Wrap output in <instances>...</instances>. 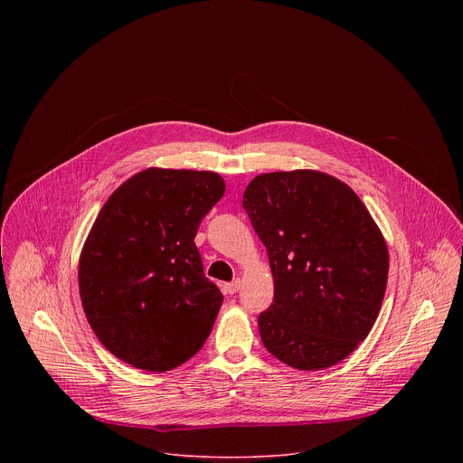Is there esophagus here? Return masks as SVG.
Returning a JSON list of instances; mask_svg holds the SVG:
<instances>
[{"mask_svg":"<svg viewBox=\"0 0 463 463\" xmlns=\"http://www.w3.org/2000/svg\"><path fill=\"white\" fill-rule=\"evenodd\" d=\"M240 286H241V282H240V280H234V282H231V284L225 286V291H227L229 295H234V293H238Z\"/></svg>","mask_w":463,"mask_h":463,"instance_id":"obj_1","label":"esophagus"}]
</instances>
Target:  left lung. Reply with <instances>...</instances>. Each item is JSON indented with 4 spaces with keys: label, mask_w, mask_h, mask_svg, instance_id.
<instances>
[{
    "label": "left lung",
    "mask_w": 463,
    "mask_h": 463,
    "mask_svg": "<svg viewBox=\"0 0 463 463\" xmlns=\"http://www.w3.org/2000/svg\"><path fill=\"white\" fill-rule=\"evenodd\" d=\"M241 205L275 280L258 317L263 346L297 370L341 363L368 337L388 280V247L368 209L317 170L260 174Z\"/></svg>",
    "instance_id": "8db88e82"
}]
</instances>
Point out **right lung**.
I'll use <instances>...</instances> for the list:
<instances>
[{
	"label": "right lung",
	"mask_w": 463,
	"mask_h": 463,
	"mask_svg": "<svg viewBox=\"0 0 463 463\" xmlns=\"http://www.w3.org/2000/svg\"><path fill=\"white\" fill-rule=\"evenodd\" d=\"M216 172L146 168L100 209L80 252V300L115 357L168 372L202 350L223 302L194 238L222 200Z\"/></svg>",
	"instance_id": "obj_1"
}]
</instances>
